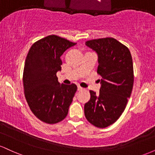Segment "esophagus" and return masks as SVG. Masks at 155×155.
I'll return each mask as SVG.
<instances>
[{
    "label": "esophagus",
    "instance_id": "esophagus-1",
    "mask_svg": "<svg viewBox=\"0 0 155 155\" xmlns=\"http://www.w3.org/2000/svg\"><path fill=\"white\" fill-rule=\"evenodd\" d=\"M83 90V88L81 87L78 86V90Z\"/></svg>",
    "mask_w": 155,
    "mask_h": 155
}]
</instances>
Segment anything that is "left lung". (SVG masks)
Listing matches in <instances>:
<instances>
[{
    "instance_id": "1",
    "label": "left lung",
    "mask_w": 155,
    "mask_h": 155,
    "mask_svg": "<svg viewBox=\"0 0 155 155\" xmlns=\"http://www.w3.org/2000/svg\"><path fill=\"white\" fill-rule=\"evenodd\" d=\"M86 45L98 55L97 73L101 76L98 95L90 90L84 105L88 122L99 128L108 127L120 118L132 92L134 74L130 51L114 38L92 39Z\"/></svg>"
}]
</instances>
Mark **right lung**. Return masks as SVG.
<instances>
[{
  "instance_id": "obj_1",
  "label": "right lung",
  "mask_w": 155,
  "mask_h": 155,
  "mask_svg": "<svg viewBox=\"0 0 155 155\" xmlns=\"http://www.w3.org/2000/svg\"><path fill=\"white\" fill-rule=\"evenodd\" d=\"M76 43L50 35L32 45L23 71L25 96L31 111L47 124L61 122L67 116L77 86L60 84L57 72L61 70L60 56Z\"/></svg>"
}]
</instances>
